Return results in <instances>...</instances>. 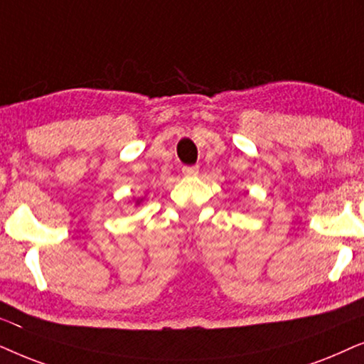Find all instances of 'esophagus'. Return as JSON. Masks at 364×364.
I'll return each mask as SVG.
<instances>
[{"mask_svg": "<svg viewBox=\"0 0 364 364\" xmlns=\"http://www.w3.org/2000/svg\"><path fill=\"white\" fill-rule=\"evenodd\" d=\"M198 171H200V168H198V166H185V168H183V174H185V176H196Z\"/></svg>", "mask_w": 364, "mask_h": 364, "instance_id": "34e87169", "label": "esophagus"}]
</instances>
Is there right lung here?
Wrapping results in <instances>:
<instances>
[{
    "mask_svg": "<svg viewBox=\"0 0 364 364\" xmlns=\"http://www.w3.org/2000/svg\"><path fill=\"white\" fill-rule=\"evenodd\" d=\"M141 201H143V198H139V200H134V206H138Z\"/></svg>",
    "mask_w": 364,
    "mask_h": 364,
    "instance_id": "obj_1",
    "label": "right lung"
}]
</instances>
